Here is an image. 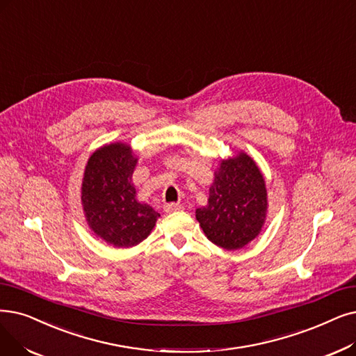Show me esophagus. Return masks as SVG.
<instances>
[{"instance_id": "obj_1", "label": "esophagus", "mask_w": 356, "mask_h": 356, "mask_svg": "<svg viewBox=\"0 0 356 356\" xmlns=\"http://www.w3.org/2000/svg\"><path fill=\"white\" fill-rule=\"evenodd\" d=\"M181 209H183V205L179 204V202L177 204L173 202V204H165L164 205V211L165 212H176V211H181Z\"/></svg>"}]
</instances>
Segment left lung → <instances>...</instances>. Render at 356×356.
Returning a JSON list of instances; mask_svg holds the SVG:
<instances>
[{
    "instance_id": "1",
    "label": "left lung",
    "mask_w": 356,
    "mask_h": 356,
    "mask_svg": "<svg viewBox=\"0 0 356 356\" xmlns=\"http://www.w3.org/2000/svg\"><path fill=\"white\" fill-rule=\"evenodd\" d=\"M268 192L264 175L245 152L222 160L209 188L208 205L196 209L205 236L225 250L254 240L266 220Z\"/></svg>"
}]
</instances>
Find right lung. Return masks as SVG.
<instances>
[{
  "mask_svg": "<svg viewBox=\"0 0 356 356\" xmlns=\"http://www.w3.org/2000/svg\"><path fill=\"white\" fill-rule=\"evenodd\" d=\"M136 163L128 144L104 145L88 159L81 186L83 209L92 233L123 249L145 240L160 216L138 202L132 183Z\"/></svg>",
  "mask_w": 356,
  "mask_h": 356,
  "instance_id": "obj_1",
  "label": "right lung"
}]
</instances>
